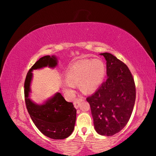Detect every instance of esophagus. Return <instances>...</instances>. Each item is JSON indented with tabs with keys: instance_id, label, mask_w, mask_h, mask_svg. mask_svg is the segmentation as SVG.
<instances>
[{
	"instance_id": "esophagus-1",
	"label": "esophagus",
	"mask_w": 156,
	"mask_h": 156,
	"mask_svg": "<svg viewBox=\"0 0 156 156\" xmlns=\"http://www.w3.org/2000/svg\"><path fill=\"white\" fill-rule=\"evenodd\" d=\"M84 101V98H77L75 99L74 102V105L76 108H78L80 105V102Z\"/></svg>"
}]
</instances>
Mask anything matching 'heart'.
I'll list each match as a JSON object with an SVG mask.
<instances>
[{
	"mask_svg": "<svg viewBox=\"0 0 156 156\" xmlns=\"http://www.w3.org/2000/svg\"><path fill=\"white\" fill-rule=\"evenodd\" d=\"M105 76V66L101 59H82L69 66L66 71L67 80L63 83L64 90L72 92L79 83L81 90L90 93L102 83Z\"/></svg>",
	"mask_w": 156,
	"mask_h": 156,
	"instance_id": "b5f03b06",
	"label": "heart"
}]
</instances>
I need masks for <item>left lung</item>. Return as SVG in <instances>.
Returning <instances> with one entry per match:
<instances>
[{
  "label": "left lung",
  "instance_id": "left-lung-1",
  "mask_svg": "<svg viewBox=\"0 0 156 156\" xmlns=\"http://www.w3.org/2000/svg\"><path fill=\"white\" fill-rule=\"evenodd\" d=\"M107 60V80L87 97L95 130L112 136L124 128L131 117L136 97L134 79L127 66L109 53H102Z\"/></svg>",
  "mask_w": 156,
  "mask_h": 156
}]
</instances>
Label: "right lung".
<instances>
[{
  "instance_id": "add662e5",
  "label": "right lung",
  "mask_w": 156,
  "mask_h": 156,
  "mask_svg": "<svg viewBox=\"0 0 156 156\" xmlns=\"http://www.w3.org/2000/svg\"><path fill=\"white\" fill-rule=\"evenodd\" d=\"M57 60L54 56L45 55L35 63L29 69L24 84L25 105L29 115L41 133L53 140H63L74 131L76 119V109L72 102L66 101L58 92L45 104L37 105L29 97L33 69L45 66L55 67Z\"/></svg>"
}]
</instances>
